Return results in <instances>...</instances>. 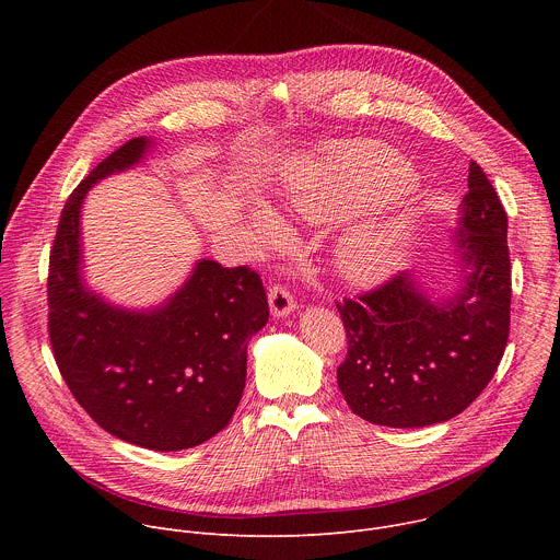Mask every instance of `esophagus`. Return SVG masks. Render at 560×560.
<instances>
[{"label": "esophagus", "instance_id": "esophagus-1", "mask_svg": "<svg viewBox=\"0 0 560 560\" xmlns=\"http://www.w3.org/2000/svg\"><path fill=\"white\" fill-rule=\"evenodd\" d=\"M268 303H270V312H272L275 318H283V316H288L296 307L292 294L283 285H272L270 288Z\"/></svg>", "mask_w": 560, "mask_h": 560}]
</instances>
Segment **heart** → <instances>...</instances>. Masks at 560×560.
Segmentation results:
<instances>
[{
	"label": "heart",
	"instance_id": "heart-1",
	"mask_svg": "<svg viewBox=\"0 0 560 560\" xmlns=\"http://www.w3.org/2000/svg\"><path fill=\"white\" fill-rule=\"evenodd\" d=\"M415 173L401 156L376 143H359L316 162L292 186V206L312 221H330L365 203L389 201L412 188ZM255 232L266 242L283 234L268 206L250 212ZM415 244V221L408 212L363 217L341 232L335 264L352 283H378L394 275Z\"/></svg>",
	"mask_w": 560,
	"mask_h": 560
}]
</instances>
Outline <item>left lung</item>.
<instances>
[{
  "label": "left lung",
  "instance_id": "obj_1",
  "mask_svg": "<svg viewBox=\"0 0 560 560\" xmlns=\"http://www.w3.org/2000/svg\"><path fill=\"white\" fill-rule=\"evenodd\" d=\"M458 285L436 296L415 272L337 303L348 357L337 383L350 410L385 428H425L460 415L492 381L510 335L508 214L478 164L452 230Z\"/></svg>",
  "mask_w": 560,
  "mask_h": 560
}]
</instances>
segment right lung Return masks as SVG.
Instances as JSON below:
<instances>
[{"mask_svg": "<svg viewBox=\"0 0 560 560\" xmlns=\"http://www.w3.org/2000/svg\"><path fill=\"white\" fill-rule=\"evenodd\" d=\"M152 145V137L130 139L68 197L50 253L48 332L68 389L97 425L145 450L179 452L230 423L246 385L248 343L270 312L257 272L210 259L152 307L110 303L89 285L86 195L141 164Z\"/></svg>", "mask_w": 560, "mask_h": 560, "instance_id": "obj_1", "label": "right lung"}]
</instances>
